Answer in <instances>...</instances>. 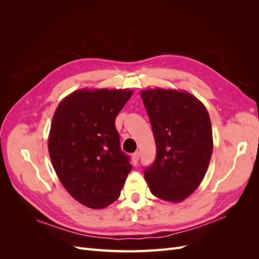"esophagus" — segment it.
<instances>
[{"mask_svg":"<svg viewBox=\"0 0 259 259\" xmlns=\"http://www.w3.org/2000/svg\"><path fill=\"white\" fill-rule=\"evenodd\" d=\"M138 160H139V153L138 152L133 153V155H132V162H133V164H134V165H136V164L138 163Z\"/></svg>","mask_w":259,"mask_h":259,"instance_id":"34e87169","label":"esophagus"}]
</instances>
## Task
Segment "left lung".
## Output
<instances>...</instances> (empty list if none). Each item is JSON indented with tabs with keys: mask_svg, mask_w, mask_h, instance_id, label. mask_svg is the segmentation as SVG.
Here are the masks:
<instances>
[{
	"mask_svg": "<svg viewBox=\"0 0 259 259\" xmlns=\"http://www.w3.org/2000/svg\"><path fill=\"white\" fill-rule=\"evenodd\" d=\"M155 139L156 156L145 169L156 198L179 203L204 178L213 153V134L205 106L186 91L140 92Z\"/></svg>",
	"mask_w": 259,
	"mask_h": 259,
	"instance_id": "left-lung-1",
	"label": "left lung"
}]
</instances>
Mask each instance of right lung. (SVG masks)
<instances>
[{
	"label": "right lung",
	"mask_w": 259,
	"mask_h": 259,
	"mask_svg": "<svg viewBox=\"0 0 259 259\" xmlns=\"http://www.w3.org/2000/svg\"><path fill=\"white\" fill-rule=\"evenodd\" d=\"M132 95L128 89H81L53 115L48 147L54 169L69 194L90 208L119 199L132 170L114 124Z\"/></svg>",
	"instance_id": "right-lung-1"
}]
</instances>
